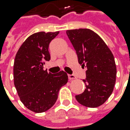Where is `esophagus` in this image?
I'll return each instance as SVG.
<instances>
[{"label":"esophagus","mask_w":130,"mask_h":130,"mask_svg":"<svg viewBox=\"0 0 130 130\" xmlns=\"http://www.w3.org/2000/svg\"><path fill=\"white\" fill-rule=\"evenodd\" d=\"M68 78L69 80H73V79H75V76L74 75H68Z\"/></svg>","instance_id":"34e87169"}]
</instances>
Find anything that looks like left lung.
<instances>
[{"mask_svg": "<svg viewBox=\"0 0 130 130\" xmlns=\"http://www.w3.org/2000/svg\"><path fill=\"white\" fill-rule=\"evenodd\" d=\"M66 33L76 51L79 64L87 68L86 79L83 80L86 89L75 99L86 107H98L114 90L117 75L114 55L104 40L91 29H71Z\"/></svg>", "mask_w": 130, "mask_h": 130, "instance_id": "1", "label": "left lung"}]
</instances>
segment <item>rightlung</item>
Instances as JSON below:
<instances>
[{"label":"right lung","mask_w":130,"mask_h":130,"mask_svg":"<svg viewBox=\"0 0 130 130\" xmlns=\"http://www.w3.org/2000/svg\"><path fill=\"white\" fill-rule=\"evenodd\" d=\"M59 31H40L29 36L16 53L13 80L21 101L29 110L42 113L56 102L60 88L68 83L64 71L52 74L43 69L50 60L49 44Z\"/></svg>","instance_id":"right-lung-1"}]
</instances>
